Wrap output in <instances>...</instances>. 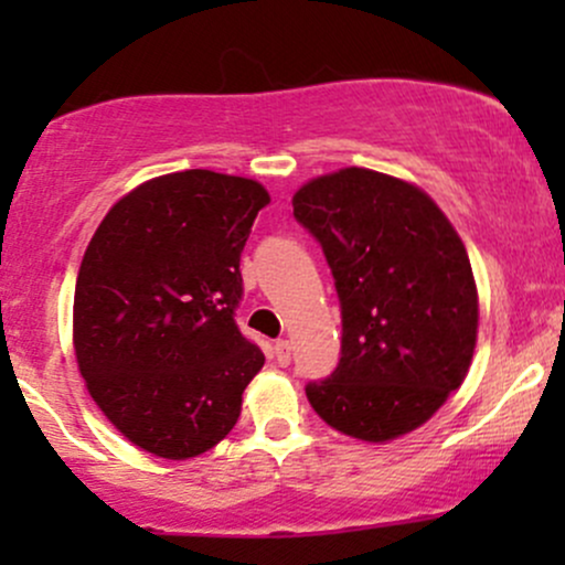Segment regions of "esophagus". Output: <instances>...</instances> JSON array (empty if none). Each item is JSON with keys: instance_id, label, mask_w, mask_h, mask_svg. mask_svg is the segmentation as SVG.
<instances>
[{"instance_id": "esophagus-1", "label": "esophagus", "mask_w": 565, "mask_h": 565, "mask_svg": "<svg viewBox=\"0 0 565 565\" xmlns=\"http://www.w3.org/2000/svg\"><path fill=\"white\" fill-rule=\"evenodd\" d=\"M274 355H276V364L278 366H287L291 361V345L289 340H278L274 345Z\"/></svg>"}]
</instances>
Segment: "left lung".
Here are the masks:
<instances>
[{"mask_svg":"<svg viewBox=\"0 0 565 565\" xmlns=\"http://www.w3.org/2000/svg\"><path fill=\"white\" fill-rule=\"evenodd\" d=\"M340 297V364L305 385L345 436L382 444L412 433L468 374L478 291L462 238L436 201L391 174L348 167L291 199Z\"/></svg>","mask_w":565,"mask_h":565,"instance_id":"obj_1","label":"left lung"}]
</instances>
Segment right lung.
<instances>
[{
    "label": "right lung",
    "instance_id": "add662e5",
    "mask_svg": "<svg viewBox=\"0 0 565 565\" xmlns=\"http://www.w3.org/2000/svg\"><path fill=\"white\" fill-rule=\"evenodd\" d=\"M268 191L185 170L148 180L97 225L76 278L74 350L116 430L164 459L223 440L265 364L238 329V260Z\"/></svg>",
    "mask_w": 565,
    "mask_h": 565
}]
</instances>
